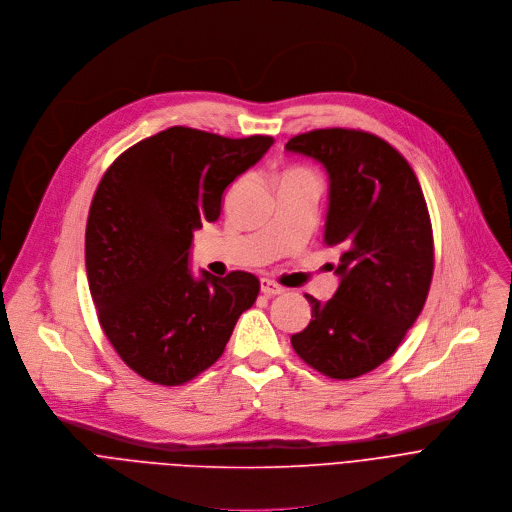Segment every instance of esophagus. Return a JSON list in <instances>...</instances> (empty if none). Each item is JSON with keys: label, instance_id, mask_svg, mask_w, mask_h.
I'll use <instances>...</instances> for the list:
<instances>
[{"label": "esophagus", "instance_id": "obj_1", "mask_svg": "<svg viewBox=\"0 0 512 512\" xmlns=\"http://www.w3.org/2000/svg\"><path fill=\"white\" fill-rule=\"evenodd\" d=\"M260 290L266 294V296H276V294H282L284 288L280 284H276L274 280H268V278H262L260 280Z\"/></svg>", "mask_w": 512, "mask_h": 512}]
</instances>
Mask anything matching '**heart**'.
Segmentation results:
<instances>
[{"instance_id":"obj_1","label":"heart","mask_w":512,"mask_h":512,"mask_svg":"<svg viewBox=\"0 0 512 512\" xmlns=\"http://www.w3.org/2000/svg\"><path fill=\"white\" fill-rule=\"evenodd\" d=\"M294 171H302V169H294Z\"/></svg>"}]
</instances>
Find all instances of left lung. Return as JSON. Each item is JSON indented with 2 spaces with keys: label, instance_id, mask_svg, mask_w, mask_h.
<instances>
[{
  "label": "left lung",
  "instance_id": "left-lung-1",
  "mask_svg": "<svg viewBox=\"0 0 512 512\" xmlns=\"http://www.w3.org/2000/svg\"><path fill=\"white\" fill-rule=\"evenodd\" d=\"M286 151L329 173L323 242L339 250V288L311 302L313 319L290 337L296 355L331 379L385 363L420 317L434 274V236L420 181L399 151L355 129H317Z\"/></svg>",
  "mask_w": 512,
  "mask_h": 512
}]
</instances>
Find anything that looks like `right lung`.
<instances>
[{"label":"right lung","mask_w":512,"mask_h":512,"mask_svg":"<svg viewBox=\"0 0 512 512\" xmlns=\"http://www.w3.org/2000/svg\"><path fill=\"white\" fill-rule=\"evenodd\" d=\"M274 143L171 127L102 175L86 222V276L98 323L143 379L181 385L224 353L260 292L250 272L189 270L193 232L216 222L226 187Z\"/></svg>","instance_id":"obj_1"}]
</instances>
